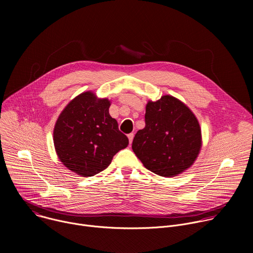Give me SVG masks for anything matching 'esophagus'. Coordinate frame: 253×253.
I'll use <instances>...</instances> for the list:
<instances>
[{
    "mask_svg": "<svg viewBox=\"0 0 253 253\" xmlns=\"http://www.w3.org/2000/svg\"><path fill=\"white\" fill-rule=\"evenodd\" d=\"M128 138H129V142H130V144H131L132 141H133V138H134V134H133V133L128 134Z\"/></svg>",
    "mask_w": 253,
    "mask_h": 253,
    "instance_id": "34e87169",
    "label": "esophagus"
}]
</instances>
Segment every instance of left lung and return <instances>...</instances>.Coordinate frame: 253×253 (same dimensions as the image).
<instances>
[{"instance_id":"left-lung-1","label":"left lung","mask_w":253,"mask_h":253,"mask_svg":"<svg viewBox=\"0 0 253 253\" xmlns=\"http://www.w3.org/2000/svg\"><path fill=\"white\" fill-rule=\"evenodd\" d=\"M202 146L199 122L179 99L164 95L146 104L145 127L132 149L144 167L163 177H174L193 165Z\"/></svg>"}]
</instances>
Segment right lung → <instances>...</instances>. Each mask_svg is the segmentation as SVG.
Here are the masks:
<instances>
[{
	"mask_svg": "<svg viewBox=\"0 0 253 253\" xmlns=\"http://www.w3.org/2000/svg\"><path fill=\"white\" fill-rule=\"evenodd\" d=\"M111 102L92 91L71 100L59 115L53 132L54 146L64 166L89 177L110 165L129 140L109 114Z\"/></svg>",
	"mask_w": 253,
	"mask_h": 253,
	"instance_id": "add662e5",
	"label": "right lung"
}]
</instances>
